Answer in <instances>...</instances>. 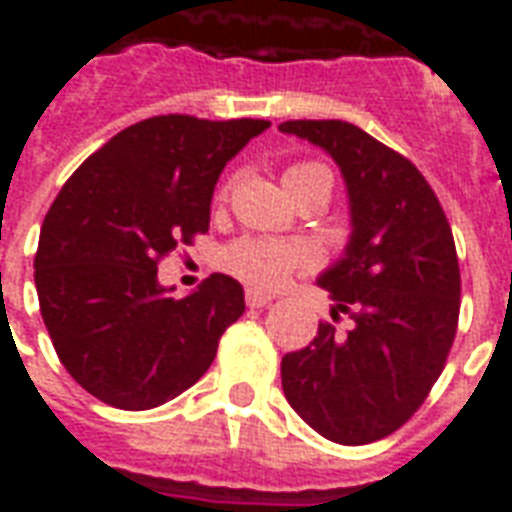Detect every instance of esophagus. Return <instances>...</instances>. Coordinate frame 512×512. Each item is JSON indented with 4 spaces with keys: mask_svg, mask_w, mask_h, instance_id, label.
Segmentation results:
<instances>
[{
    "mask_svg": "<svg viewBox=\"0 0 512 512\" xmlns=\"http://www.w3.org/2000/svg\"><path fill=\"white\" fill-rule=\"evenodd\" d=\"M266 304H271V296H268V293H260V290H246V307L260 310V307H266Z\"/></svg>",
    "mask_w": 512,
    "mask_h": 512,
    "instance_id": "1",
    "label": "esophagus"
}]
</instances>
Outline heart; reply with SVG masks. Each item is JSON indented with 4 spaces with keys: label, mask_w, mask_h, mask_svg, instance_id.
I'll use <instances>...</instances> for the list:
<instances>
[{
    "label": "heart",
    "mask_w": 512,
    "mask_h": 512,
    "mask_svg": "<svg viewBox=\"0 0 512 512\" xmlns=\"http://www.w3.org/2000/svg\"><path fill=\"white\" fill-rule=\"evenodd\" d=\"M282 180L288 186L290 197L299 200L310 191H326L332 194V169L323 161H293L282 172ZM224 186L222 197H227ZM312 252L304 244H293V241H277V238H260V235H244L235 238L233 244H227L216 257V263L230 277L241 279L249 288L274 290L279 288L293 271L312 266Z\"/></svg>",
    "instance_id": "b5f03b06"
}]
</instances>
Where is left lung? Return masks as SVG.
<instances>
[{
  "label": "left lung",
  "mask_w": 512,
  "mask_h": 512,
  "mask_svg": "<svg viewBox=\"0 0 512 512\" xmlns=\"http://www.w3.org/2000/svg\"><path fill=\"white\" fill-rule=\"evenodd\" d=\"M343 169L354 233L318 285L332 321L282 356L285 397L337 444H370L414 417L447 365L461 312V268L436 191L406 156L343 120H288ZM352 318L337 333L339 312Z\"/></svg>",
  "instance_id": "1"
}]
</instances>
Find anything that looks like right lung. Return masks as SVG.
<instances>
[{
    "instance_id": "right-lung-1",
    "label": "right lung",
    "mask_w": 512,
    "mask_h": 512,
    "mask_svg": "<svg viewBox=\"0 0 512 512\" xmlns=\"http://www.w3.org/2000/svg\"><path fill=\"white\" fill-rule=\"evenodd\" d=\"M268 120L158 115L123 128L62 186L35 255L40 315L73 381L106 406L147 411L211 367L244 288L211 274L186 299L158 263L208 233L224 164Z\"/></svg>"
}]
</instances>
